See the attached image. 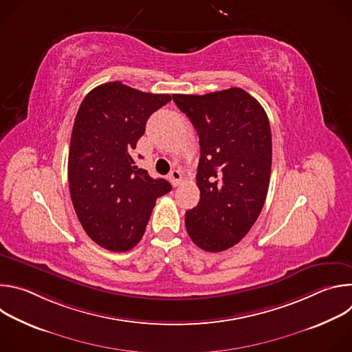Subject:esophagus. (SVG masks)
I'll return each mask as SVG.
<instances>
[{"label": "esophagus", "instance_id": "esophagus-1", "mask_svg": "<svg viewBox=\"0 0 352 352\" xmlns=\"http://www.w3.org/2000/svg\"><path fill=\"white\" fill-rule=\"evenodd\" d=\"M168 179L170 182L173 184V186H178L182 181V174L179 170H173L170 174H168Z\"/></svg>", "mask_w": 352, "mask_h": 352}]
</instances>
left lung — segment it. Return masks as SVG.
Wrapping results in <instances>:
<instances>
[{
	"label": "left lung",
	"instance_id": "obj_1",
	"mask_svg": "<svg viewBox=\"0 0 352 352\" xmlns=\"http://www.w3.org/2000/svg\"><path fill=\"white\" fill-rule=\"evenodd\" d=\"M199 135L196 184L200 199L185 213L190 239L208 252L238 243L258 220L272 173V131L266 111L239 87L173 94Z\"/></svg>",
	"mask_w": 352,
	"mask_h": 352
}]
</instances>
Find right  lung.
Masks as SVG:
<instances>
[{"instance_id": "add662e5", "label": "right lung", "mask_w": 352, "mask_h": 352, "mask_svg": "<svg viewBox=\"0 0 352 352\" xmlns=\"http://www.w3.org/2000/svg\"><path fill=\"white\" fill-rule=\"evenodd\" d=\"M168 102L170 94L109 82L86 94L75 117L68 156L72 205L86 234L113 252L142 239L156 199L171 190L131 156L148 117Z\"/></svg>"}]
</instances>
